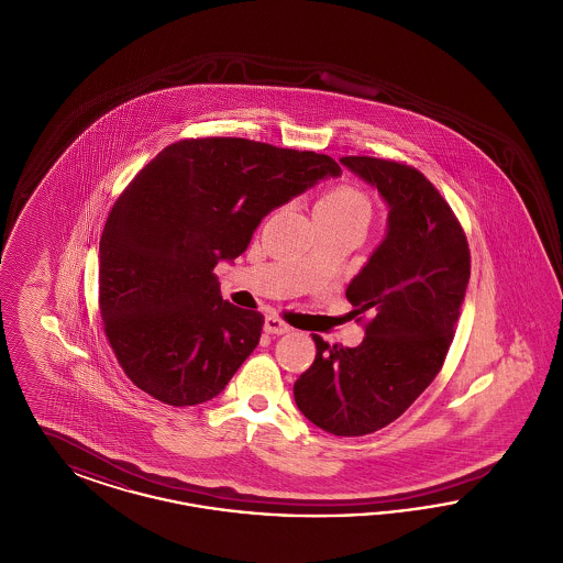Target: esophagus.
Instances as JSON below:
<instances>
[{
    "mask_svg": "<svg viewBox=\"0 0 563 563\" xmlns=\"http://www.w3.org/2000/svg\"><path fill=\"white\" fill-rule=\"evenodd\" d=\"M264 329H266V333H272V335H283V333H289V331H291V327H289L287 322L283 321V319H278V317H274V314L266 317Z\"/></svg>",
    "mask_w": 563,
    "mask_h": 563,
    "instance_id": "esophagus-1",
    "label": "esophagus"
}]
</instances>
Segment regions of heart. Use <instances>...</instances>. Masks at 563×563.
<instances>
[{
  "label": "heart",
  "instance_id": "obj_1",
  "mask_svg": "<svg viewBox=\"0 0 563 563\" xmlns=\"http://www.w3.org/2000/svg\"><path fill=\"white\" fill-rule=\"evenodd\" d=\"M374 219L369 194L354 184H335L324 189L314 205V221L324 225H349L361 234Z\"/></svg>",
  "mask_w": 563,
  "mask_h": 563
}]
</instances>
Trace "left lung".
Instances as JSON below:
<instances>
[{"instance_id":"1","label":"left lung","mask_w":563,"mask_h":563,"mask_svg":"<svg viewBox=\"0 0 563 563\" xmlns=\"http://www.w3.org/2000/svg\"><path fill=\"white\" fill-rule=\"evenodd\" d=\"M388 202V232L346 289L365 314L356 349L312 335L317 356L297 377L299 411L338 437H363L395 422L441 372L471 278L466 234L439 189L413 166L344 156Z\"/></svg>"}]
</instances>
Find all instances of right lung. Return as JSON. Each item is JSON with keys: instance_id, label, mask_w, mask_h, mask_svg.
I'll return each mask as SVG.
<instances>
[{"instance_id": "add662e5", "label": "right lung", "mask_w": 563, "mask_h": 563, "mask_svg": "<svg viewBox=\"0 0 563 563\" xmlns=\"http://www.w3.org/2000/svg\"><path fill=\"white\" fill-rule=\"evenodd\" d=\"M340 164L241 136L184 139L145 164L99 244V310L136 388L188 407L211 401L262 338L264 314L219 294L213 268L246 251L262 219Z\"/></svg>"}]
</instances>
